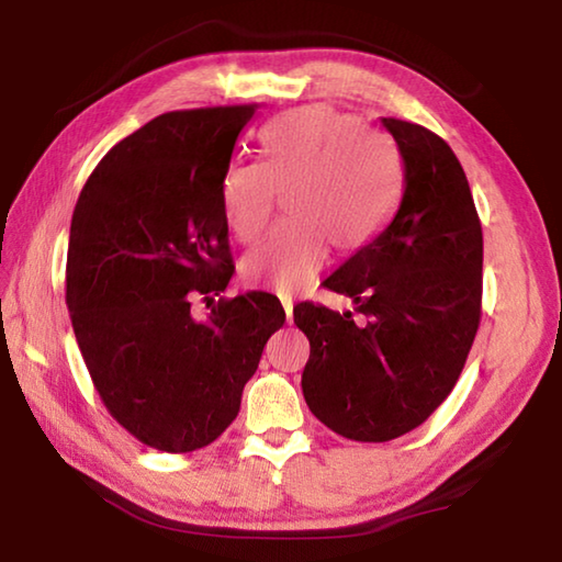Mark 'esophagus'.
I'll return each mask as SVG.
<instances>
[{
    "label": "esophagus",
    "instance_id": "1",
    "mask_svg": "<svg viewBox=\"0 0 562 562\" xmlns=\"http://www.w3.org/2000/svg\"><path fill=\"white\" fill-rule=\"evenodd\" d=\"M282 310H284V317H288V322L292 325V300L290 297H282Z\"/></svg>",
    "mask_w": 562,
    "mask_h": 562
}]
</instances>
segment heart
<instances>
[{"mask_svg":"<svg viewBox=\"0 0 562 562\" xmlns=\"http://www.w3.org/2000/svg\"><path fill=\"white\" fill-rule=\"evenodd\" d=\"M260 164H233L221 183L227 227L258 240L274 198L288 193L284 221L243 260L250 284L292 292L327 260L329 245L359 252L384 231L402 198V160L386 140L369 136L357 116L331 106H302L260 131Z\"/></svg>","mask_w":562,"mask_h":562,"instance_id":"heart-1","label":"heart"}]
</instances>
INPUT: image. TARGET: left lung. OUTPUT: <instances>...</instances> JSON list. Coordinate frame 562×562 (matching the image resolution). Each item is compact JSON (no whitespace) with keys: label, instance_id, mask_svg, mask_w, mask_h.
Returning <instances> with one entry per match:
<instances>
[{"label":"left lung","instance_id":"left-lung-1","mask_svg":"<svg viewBox=\"0 0 562 562\" xmlns=\"http://www.w3.org/2000/svg\"><path fill=\"white\" fill-rule=\"evenodd\" d=\"M404 160L398 211L325 288L357 304L300 302L310 339L302 394L310 412L351 441H392L451 394L481 322L483 233L459 158L418 123L382 119Z\"/></svg>","mask_w":562,"mask_h":562}]
</instances>
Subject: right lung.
<instances>
[{
  "label": "right lung",
  "mask_w": 562,
  "mask_h": 562,
  "mask_svg": "<svg viewBox=\"0 0 562 562\" xmlns=\"http://www.w3.org/2000/svg\"><path fill=\"white\" fill-rule=\"evenodd\" d=\"M255 106L170 111L119 140L71 217L66 304L111 416L150 449L213 443L284 310L268 292L217 300L235 265L221 183Z\"/></svg>",
  "instance_id": "right-lung-1"
}]
</instances>
